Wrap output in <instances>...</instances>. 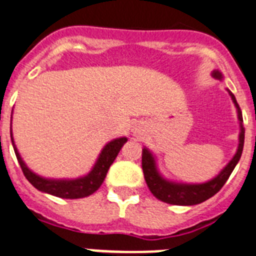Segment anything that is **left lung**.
I'll use <instances>...</instances> for the list:
<instances>
[{
    "instance_id": "left-lung-1",
    "label": "left lung",
    "mask_w": 256,
    "mask_h": 256,
    "mask_svg": "<svg viewBox=\"0 0 256 256\" xmlns=\"http://www.w3.org/2000/svg\"><path fill=\"white\" fill-rule=\"evenodd\" d=\"M212 76L216 80H222V73L220 70H213ZM229 95L232 96L236 108H237L238 122H240V136H238V148L234 157L229 161V164L220 171L218 174L212 178L210 180L204 182V183H180V182L168 180L164 178L157 168L156 162V156L152 153L148 148L142 149V171L144 178L146 182L148 187L150 190L158 200H161L168 204H174V206H196L200 202H206L213 195H216L222 186L226 183L230 174L233 172L234 168L237 166L240 161L242 150H244V119H242V111L237 103V99L230 90H228Z\"/></svg>"
}]
</instances>
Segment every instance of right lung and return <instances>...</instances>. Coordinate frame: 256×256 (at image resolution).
<instances>
[{"mask_svg": "<svg viewBox=\"0 0 256 256\" xmlns=\"http://www.w3.org/2000/svg\"><path fill=\"white\" fill-rule=\"evenodd\" d=\"M10 136H12V144L14 152H16V160H18L27 180L39 191L57 196V198H62V199H81V198H86V196L94 194L102 186L110 166L115 161L120 149L128 140L126 137H119V138H115V140L110 141L108 144H106L92 170L88 171V174L84 175L81 178L50 179L35 174L34 171L27 168V164L22 160L16 144H14L12 128H10Z\"/></svg>", "mask_w": 256, "mask_h": 256, "instance_id": "right-lung-1", "label": "right lung"}]
</instances>
